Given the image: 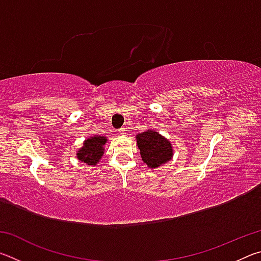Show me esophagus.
<instances>
[{"mask_svg":"<svg viewBox=\"0 0 261 261\" xmlns=\"http://www.w3.org/2000/svg\"><path fill=\"white\" fill-rule=\"evenodd\" d=\"M118 134H120V135H125V129H124V127H122V129L118 130Z\"/></svg>","mask_w":261,"mask_h":261,"instance_id":"esophagus-1","label":"esophagus"}]
</instances>
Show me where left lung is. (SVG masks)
Instances as JSON below:
<instances>
[{
  "instance_id": "obj_1",
  "label": "left lung",
  "mask_w": 261,
  "mask_h": 261,
  "mask_svg": "<svg viewBox=\"0 0 261 261\" xmlns=\"http://www.w3.org/2000/svg\"><path fill=\"white\" fill-rule=\"evenodd\" d=\"M137 146L140 149V156L144 163L151 169H156L174 155L173 145L166 137L155 130H146L136 135Z\"/></svg>"
}]
</instances>
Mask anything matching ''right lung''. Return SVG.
<instances>
[{"label": "right lung", "instance_id": "1", "mask_svg": "<svg viewBox=\"0 0 261 261\" xmlns=\"http://www.w3.org/2000/svg\"><path fill=\"white\" fill-rule=\"evenodd\" d=\"M107 143V137L91 136L84 140L83 146L78 149L76 155L79 161L88 166H95L99 163L105 153V145Z\"/></svg>", "mask_w": 261, "mask_h": 261}]
</instances>
